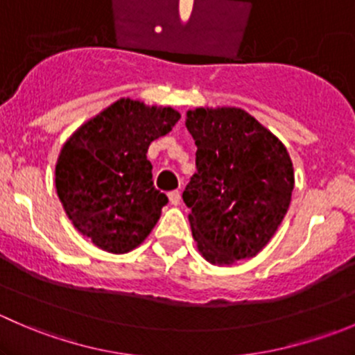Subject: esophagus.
<instances>
[{
  "mask_svg": "<svg viewBox=\"0 0 355 355\" xmlns=\"http://www.w3.org/2000/svg\"><path fill=\"white\" fill-rule=\"evenodd\" d=\"M168 199H170V202L173 204V206H178V204H180V200H182V196H180V192H178V191H171L170 194H168Z\"/></svg>",
  "mask_w": 355,
  "mask_h": 355,
  "instance_id": "34e87169",
  "label": "esophagus"
}]
</instances>
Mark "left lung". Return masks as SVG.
Segmentation results:
<instances>
[{"instance_id": "1", "label": "left lung", "mask_w": 355, "mask_h": 355, "mask_svg": "<svg viewBox=\"0 0 355 355\" xmlns=\"http://www.w3.org/2000/svg\"><path fill=\"white\" fill-rule=\"evenodd\" d=\"M196 173L185 187L192 237L209 263L250 259L285 218L293 168L285 146L241 108L187 113Z\"/></svg>"}]
</instances>
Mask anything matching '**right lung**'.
<instances>
[{
	"instance_id": "add662e5",
	"label": "right lung",
	"mask_w": 355,
	"mask_h": 355,
	"mask_svg": "<svg viewBox=\"0 0 355 355\" xmlns=\"http://www.w3.org/2000/svg\"><path fill=\"white\" fill-rule=\"evenodd\" d=\"M180 120L173 108L120 99L82 125L56 163V192L73 227L113 254L137 247L168 198L153 185L149 144Z\"/></svg>"
}]
</instances>
